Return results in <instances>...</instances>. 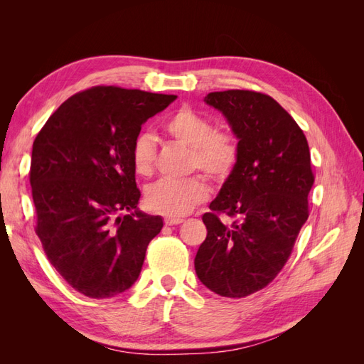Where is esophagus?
<instances>
[{
	"instance_id": "esophagus-1",
	"label": "esophagus",
	"mask_w": 364,
	"mask_h": 364,
	"mask_svg": "<svg viewBox=\"0 0 364 364\" xmlns=\"http://www.w3.org/2000/svg\"><path fill=\"white\" fill-rule=\"evenodd\" d=\"M183 222V220L182 218H176V217H167V218H165L164 220V223L165 225H167V226H173V225H181Z\"/></svg>"
}]
</instances>
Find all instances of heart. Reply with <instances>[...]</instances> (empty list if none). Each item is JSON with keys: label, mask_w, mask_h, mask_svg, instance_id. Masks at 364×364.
I'll use <instances>...</instances> for the list:
<instances>
[{"label": "heart", "mask_w": 364, "mask_h": 364, "mask_svg": "<svg viewBox=\"0 0 364 364\" xmlns=\"http://www.w3.org/2000/svg\"><path fill=\"white\" fill-rule=\"evenodd\" d=\"M164 132L179 144L190 147V168L202 171L209 181L223 182L237 167L238 139L225 130H214L211 119L183 106L174 111L162 126ZM156 147L149 134L139 135L132 147V165L136 174L155 171ZM208 197L206 183L199 176L183 181H159L146 193L150 211L168 217H183L203 203Z\"/></svg>", "instance_id": "heart-1"}]
</instances>
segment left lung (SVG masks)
Masks as SVG:
<instances>
[{
  "instance_id": "left-lung-1",
  "label": "left lung",
  "mask_w": 364,
  "mask_h": 364,
  "mask_svg": "<svg viewBox=\"0 0 364 364\" xmlns=\"http://www.w3.org/2000/svg\"><path fill=\"white\" fill-rule=\"evenodd\" d=\"M238 138L237 167L202 220L206 238L194 259L206 287L225 297H246L278 277L306 222L314 183L302 129L267 94L249 90L209 92ZM234 216L225 225L219 215Z\"/></svg>"
}]
</instances>
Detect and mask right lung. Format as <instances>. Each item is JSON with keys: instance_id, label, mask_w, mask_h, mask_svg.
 <instances>
[{"instance_id": "obj_1", "label": "right lung", "mask_w": 364, "mask_h": 364, "mask_svg": "<svg viewBox=\"0 0 364 364\" xmlns=\"http://www.w3.org/2000/svg\"><path fill=\"white\" fill-rule=\"evenodd\" d=\"M173 100L176 95L92 86L63 102L33 142L35 230L53 267L92 299L134 285L164 226L159 215L136 209L132 147L142 123Z\"/></svg>"}]
</instances>
